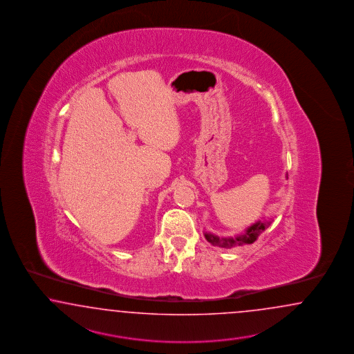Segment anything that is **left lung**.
Listing matches in <instances>:
<instances>
[{
    "label": "left lung",
    "instance_id": "1",
    "mask_svg": "<svg viewBox=\"0 0 354 354\" xmlns=\"http://www.w3.org/2000/svg\"><path fill=\"white\" fill-rule=\"evenodd\" d=\"M270 223H272L270 219L259 220L252 225H250L249 228L243 233H241L236 237H218L215 234H211L206 232L205 239H207L214 246L224 248V249H233L237 246L254 243L258 239L259 236L270 225Z\"/></svg>",
    "mask_w": 354,
    "mask_h": 354
}]
</instances>
